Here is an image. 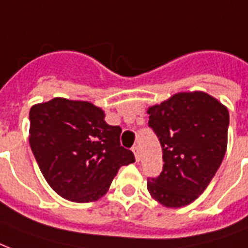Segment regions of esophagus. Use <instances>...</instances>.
<instances>
[{
  "label": "esophagus",
  "instance_id": "34e87169",
  "mask_svg": "<svg viewBox=\"0 0 248 248\" xmlns=\"http://www.w3.org/2000/svg\"><path fill=\"white\" fill-rule=\"evenodd\" d=\"M132 151H133L134 158H136V162H140V158H141L140 147H138V146H133V147H132Z\"/></svg>",
  "mask_w": 248,
  "mask_h": 248
}]
</instances>
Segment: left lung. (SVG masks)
I'll return each instance as SVG.
<instances>
[{
	"instance_id": "1",
	"label": "left lung",
	"mask_w": 248,
	"mask_h": 248,
	"mask_svg": "<svg viewBox=\"0 0 248 248\" xmlns=\"http://www.w3.org/2000/svg\"><path fill=\"white\" fill-rule=\"evenodd\" d=\"M147 114L164 162L162 173L147 180V190L163 206H187L210 185L224 159L228 108L204 92H189L149 107Z\"/></svg>"
}]
</instances>
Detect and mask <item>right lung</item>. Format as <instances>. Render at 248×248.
I'll return each mask as SVG.
<instances>
[{"mask_svg":"<svg viewBox=\"0 0 248 248\" xmlns=\"http://www.w3.org/2000/svg\"><path fill=\"white\" fill-rule=\"evenodd\" d=\"M30 145L50 187L78 203L103 197L120 167L134 162L120 145L122 128L86 101L53 98L30 111Z\"/></svg>","mask_w":248,"mask_h":248,"instance_id":"add662e5","label":"right lung"}]
</instances>
